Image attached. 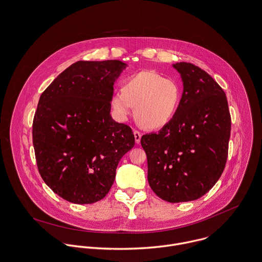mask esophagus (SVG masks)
I'll return each instance as SVG.
<instances>
[{
  "instance_id": "esophagus-1",
  "label": "esophagus",
  "mask_w": 262,
  "mask_h": 262,
  "mask_svg": "<svg viewBox=\"0 0 262 262\" xmlns=\"http://www.w3.org/2000/svg\"><path fill=\"white\" fill-rule=\"evenodd\" d=\"M134 136H135V141H136V143L137 144H139L140 142H141V133L140 132H138V130H135L134 132Z\"/></svg>"
}]
</instances>
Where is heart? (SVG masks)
I'll use <instances>...</instances> for the list:
<instances>
[{
  "instance_id": "1",
  "label": "heart",
  "mask_w": 262,
  "mask_h": 262,
  "mask_svg": "<svg viewBox=\"0 0 262 262\" xmlns=\"http://www.w3.org/2000/svg\"><path fill=\"white\" fill-rule=\"evenodd\" d=\"M181 93L176 80L165 78L155 70H143L127 78L122 89L112 93L110 103L118 120L126 121L135 107L140 123L159 129L176 115Z\"/></svg>"
}]
</instances>
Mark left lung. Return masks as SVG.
Returning a JSON list of instances; mask_svg holds the SVG:
<instances>
[{
    "label": "left lung",
    "instance_id": "1",
    "mask_svg": "<svg viewBox=\"0 0 262 262\" xmlns=\"http://www.w3.org/2000/svg\"><path fill=\"white\" fill-rule=\"evenodd\" d=\"M173 67L183 91L172 121L158 134L144 135L148 182L163 200L193 201L221 177L228 156L231 118L225 92L207 72L191 63Z\"/></svg>",
    "mask_w": 262,
    "mask_h": 262
}]
</instances>
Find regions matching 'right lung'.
<instances>
[{"instance_id": "obj_1", "label": "right lung", "mask_w": 262, "mask_h": 262, "mask_svg": "<svg viewBox=\"0 0 262 262\" xmlns=\"http://www.w3.org/2000/svg\"><path fill=\"white\" fill-rule=\"evenodd\" d=\"M127 64L78 61L43 91L33 120L38 171L49 188L76 204L108 193L121 158L135 145L132 128L111 116L114 84Z\"/></svg>"}]
</instances>
